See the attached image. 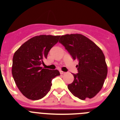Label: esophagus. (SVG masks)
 Instances as JSON below:
<instances>
[{
    "label": "esophagus",
    "mask_w": 120,
    "mask_h": 120,
    "mask_svg": "<svg viewBox=\"0 0 120 120\" xmlns=\"http://www.w3.org/2000/svg\"><path fill=\"white\" fill-rule=\"evenodd\" d=\"M60 74H61V75H65V74H66V73L64 71H60Z\"/></svg>",
    "instance_id": "esophagus-1"
}]
</instances>
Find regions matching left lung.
<instances>
[{
  "instance_id": "1",
  "label": "left lung",
  "mask_w": 120,
  "mask_h": 120,
  "mask_svg": "<svg viewBox=\"0 0 120 120\" xmlns=\"http://www.w3.org/2000/svg\"><path fill=\"white\" fill-rule=\"evenodd\" d=\"M59 42L65 47L74 60L78 73L73 74L74 80L68 85L70 91L81 100L91 98L102 88L108 74L105 57L95 43L82 34L62 35Z\"/></svg>"
}]
</instances>
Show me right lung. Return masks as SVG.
I'll use <instances>...</instances> for the list:
<instances>
[{
  "instance_id": "1",
  "label": "right lung",
  "mask_w": 120,
  "mask_h": 120,
  "mask_svg": "<svg viewBox=\"0 0 120 120\" xmlns=\"http://www.w3.org/2000/svg\"><path fill=\"white\" fill-rule=\"evenodd\" d=\"M60 36H35L22 44L12 59V74L19 90L29 99L37 100L44 97L52 86V80L60 73L57 70L43 68L51 48L58 42Z\"/></svg>"
}]
</instances>
